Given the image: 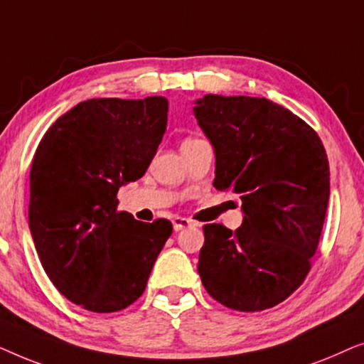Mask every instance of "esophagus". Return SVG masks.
<instances>
[{"label":"esophagus","mask_w":364,"mask_h":364,"mask_svg":"<svg viewBox=\"0 0 364 364\" xmlns=\"http://www.w3.org/2000/svg\"><path fill=\"white\" fill-rule=\"evenodd\" d=\"M172 225H173V230L178 232L182 230V228H187L193 225V222L191 220V218H186V217H173L172 218Z\"/></svg>","instance_id":"obj_1"}]
</instances>
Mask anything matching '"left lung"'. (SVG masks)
Masks as SVG:
<instances>
[{"label": "left lung", "instance_id": "8db88e82", "mask_svg": "<svg viewBox=\"0 0 364 364\" xmlns=\"http://www.w3.org/2000/svg\"><path fill=\"white\" fill-rule=\"evenodd\" d=\"M215 152L217 191L237 193L243 222L203 225L198 275L213 300L262 311L287 300L311 268L330 198L318 134L265 97L207 94L193 107Z\"/></svg>", "mask_w": 364, "mask_h": 364}]
</instances>
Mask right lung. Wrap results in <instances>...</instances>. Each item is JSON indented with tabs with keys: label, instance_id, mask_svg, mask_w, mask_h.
Wrapping results in <instances>:
<instances>
[{
	"label": "right lung",
	"instance_id": "right-lung-1",
	"mask_svg": "<svg viewBox=\"0 0 364 364\" xmlns=\"http://www.w3.org/2000/svg\"><path fill=\"white\" fill-rule=\"evenodd\" d=\"M168 101L89 99L39 142L29 173V230L41 265L69 301L94 313L127 308L172 233L117 210V192L146 173L167 127Z\"/></svg>",
	"mask_w": 364,
	"mask_h": 364
}]
</instances>
